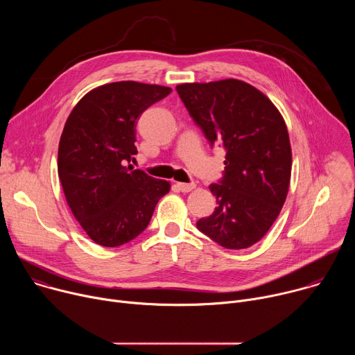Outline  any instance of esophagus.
<instances>
[{"mask_svg": "<svg viewBox=\"0 0 355 355\" xmlns=\"http://www.w3.org/2000/svg\"><path fill=\"white\" fill-rule=\"evenodd\" d=\"M177 187H178V189H180L181 192H189V191H192V189L196 188V184H195V182H188V184H185V182H177Z\"/></svg>", "mask_w": 355, "mask_h": 355, "instance_id": "esophagus-1", "label": "esophagus"}]
</instances>
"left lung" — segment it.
Returning <instances> with one entry per match:
<instances>
[{"label": "left lung", "instance_id": "1", "mask_svg": "<svg viewBox=\"0 0 355 355\" xmlns=\"http://www.w3.org/2000/svg\"><path fill=\"white\" fill-rule=\"evenodd\" d=\"M177 92L208 141L226 148L225 175L209 185L218 207L196 227L225 248L256 244L289 189L292 150L281 112L266 94L236 78L185 83Z\"/></svg>", "mask_w": 355, "mask_h": 355}]
</instances>
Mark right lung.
I'll list each match as a JSON object with an SVG mask.
<instances>
[{
    "instance_id": "1",
    "label": "right lung",
    "mask_w": 355,
    "mask_h": 355,
    "mask_svg": "<svg viewBox=\"0 0 355 355\" xmlns=\"http://www.w3.org/2000/svg\"><path fill=\"white\" fill-rule=\"evenodd\" d=\"M170 87L118 81L87 92L69 115L58 155L67 204L92 241L118 247L148 225L170 182L133 170L137 118Z\"/></svg>"
}]
</instances>
